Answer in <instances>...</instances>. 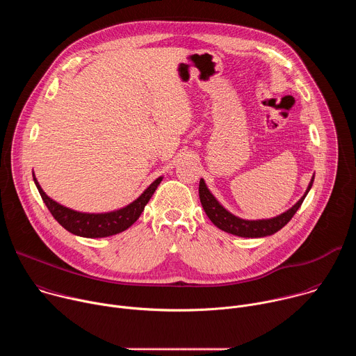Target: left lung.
<instances>
[{"mask_svg": "<svg viewBox=\"0 0 356 356\" xmlns=\"http://www.w3.org/2000/svg\"><path fill=\"white\" fill-rule=\"evenodd\" d=\"M313 181H314V176L312 177V181H310L306 193H304V195L296 202V204L290 210H287L286 213H283L275 218H269V220L249 221V220H242V218L232 216L216 200V197L210 193V190L207 188V186L202 179L200 180L198 195H200L202 209H204L206 214L209 216V218L211 220V222L216 227H218L220 229H222L228 234L242 236V238H261V236H268V235L277 232L293 218V216L297 213V210L302 204V201H304V198H306L307 193L310 191Z\"/></svg>", "mask_w": 356, "mask_h": 356, "instance_id": "obj_1", "label": "left lung"}]
</instances>
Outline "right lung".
I'll return each mask as SVG.
<instances>
[{
  "mask_svg": "<svg viewBox=\"0 0 356 356\" xmlns=\"http://www.w3.org/2000/svg\"><path fill=\"white\" fill-rule=\"evenodd\" d=\"M33 181L47 210L65 229L84 238H104L128 229L139 218L152 194L155 193L159 183L162 181V177L152 183L129 206L106 214H86L63 207L59 202L46 195L38 180L35 179V175Z\"/></svg>",
  "mask_w": 356,
  "mask_h": 356,
  "instance_id": "add662e5",
  "label": "right lung"
}]
</instances>
